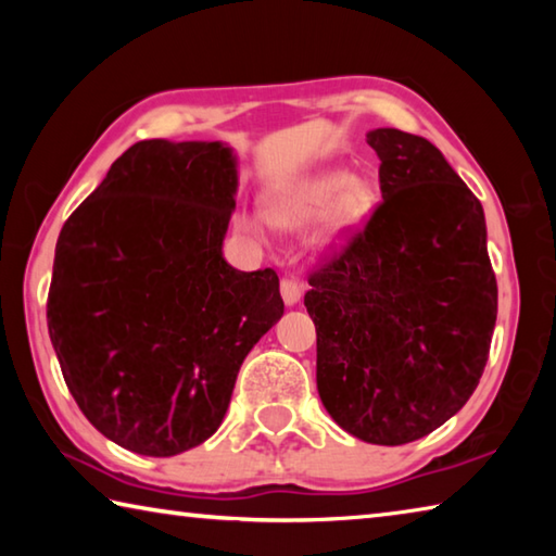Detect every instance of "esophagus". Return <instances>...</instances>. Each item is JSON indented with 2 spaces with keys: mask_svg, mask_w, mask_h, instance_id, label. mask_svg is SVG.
I'll use <instances>...</instances> for the list:
<instances>
[{
  "mask_svg": "<svg viewBox=\"0 0 556 556\" xmlns=\"http://www.w3.org/2000/svg\"><path fill=\"white\" fill-rule=\"evenodd\" d=\"M279 291H281V299H285L289 306H294L296 301L301 299V294H304V289H301L299 281H296V279H291V277H285V279H281Z\"/></svg>",
  "mask_w": 556,
  "mask_h": 556,
  "instance_id": "34e87169",
  "label": "esophagus"
}]
</instances>
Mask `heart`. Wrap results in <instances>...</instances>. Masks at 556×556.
<instances>
[{
  "label": "heart",
  "mask_w": 556,
  "mask_h": 556,
  "mask_svg": "<svg viewBox=\"0 0 556 556\" xmlns=\"http://www.w3.org/2000/svg\"><path fill=\"white\" fill-rule=\"evenodd\" d=\"M375 203H378V188L370 176L345 174L343 168H326V172L301 178L299 184L271 195L267 215L279 228H299L324 213L318 242L328 244L368 218ZM240 225L248 232H265L262 220L252 215L240 218Z\"/></svg>",
  "instance_id": "obj_1"
}]
</instances>
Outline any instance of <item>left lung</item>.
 Here are the masks:
<instances>
[{"label":"left lung","mask_w":556,"mask_h":556,"mask_svg":"<svg viewBox=\"0 0 556 556\" xmlns=\"http://www.w3.org/2000/svg\"><path fill=\"white\" fill-rule=\"evenodd\" d=\"M382 201L324 257L304 306L316 388L348 434L380 446L427 437L481 380L497 285L481 201L425 137L372 129Z\"/></svg>","instance_id":"obj_1"}]
</instances>
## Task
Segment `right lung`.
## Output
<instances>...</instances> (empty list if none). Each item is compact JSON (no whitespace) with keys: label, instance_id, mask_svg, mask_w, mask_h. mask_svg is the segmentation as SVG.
Returning <instances> with one entry per match:
<instances>
[{"label":"right lung","instance_id":"add662e5","mask_svg":"<svg viewBox=\"0 0 556 556\" xmlns=\"http://www.w3.org/2000/svg\"><path fill=\"white\" fill-rule=\"evenodd\" d=\"M238 172L220 142L129 147L55 242L49 336L73 400L142 456L203 444L285 314L275 269L223 257Z\"/></svg>","mask_w":556,"mask_h":556}]
</instances>
